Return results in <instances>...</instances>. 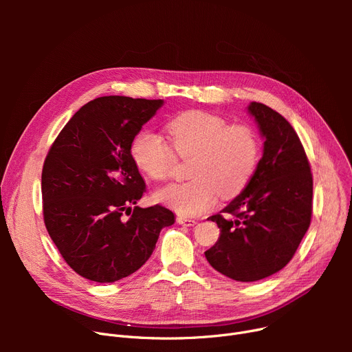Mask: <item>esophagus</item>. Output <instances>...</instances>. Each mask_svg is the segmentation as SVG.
<instances>
[{
  "instance_id": "obj_1",
  "label": "esophagus",
  "mask_w": 352,
  "mask_h": 352,
  "mask_svg": "<svg viewBox=\"0 0 352 352\" xmlns=\"http://www.w3.org/2000/svg\"><path fill=\"white\" fill-rule=\"evenodd\" d=\"M177 223L186 227H194L197 224V221L192 218H184V217H177Z\"/></svg>"
}]
</instances>
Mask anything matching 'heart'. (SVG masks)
Returning a JSON list of instances; mask_svg holds the SVG:
<instances>
[{
	"label": "heart",
	"instance_id": "b5f03b06",
	"mask_svg": "<svg viewBox=\"0 0 352 352\" xmlns=\"http://www.w3.org/2000/svg\"><path fill=\"white\" fill-rule=\"evenodd\" d=\"M170 144L142 131L131 144L137 168L154 181L171 175L175 155L192 158L188 182L171 184L155 194L161 204L184 217L211 210L218 197L232 198L248 186L260 161V141L245 124H230L208 111L190 109L166 121Z\"/></svg>",
	"mask_w": 352,
	"mask_h": 352
}]
</instances>
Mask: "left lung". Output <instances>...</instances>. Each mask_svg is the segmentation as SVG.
<instances>
[{
  "mask_svg": "<svg viewBox=\"0 0 352 352\" xmlns=\"http://www.w3.org/2000/svg\"><path fill=\"white\" fill-rule=\"evenodd\" d=\"M260 126L263 158L248 186L208 219L221 235L207 261L228 278L252 283L283 270L294 256L312 215V174L292 125L272 108L251 102Z\"/></svg>",
  "mask_w": 352,
  "mask_h": 352,
  "instance_id": "1",
  "label": "left lung"
}]
</instances>
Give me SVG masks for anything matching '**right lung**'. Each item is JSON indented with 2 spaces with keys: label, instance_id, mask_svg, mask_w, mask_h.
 I'll list each match as a JSON object with an SVG mask.
<instances>
[{
  "label": "right lung",
  "instance_id": "right-lung-1",
  "mask_svg": "<svg viewBox=\"0 0 352 352\" xmlns=\"http://www.w3.org/2000/svg\"><path fill=\"white\" fill-rule=\"evenodd\" d=\"M162 102L120 96L92 100L65 124L45 157V228L65 263L89 281L114 283L140 270L161 230L174 224L173 211L162 206L133 208L145 182L131 144Z\"/></svg>",
  "mask_w": 352,
  "mask_h": 352
}]
</instances>
